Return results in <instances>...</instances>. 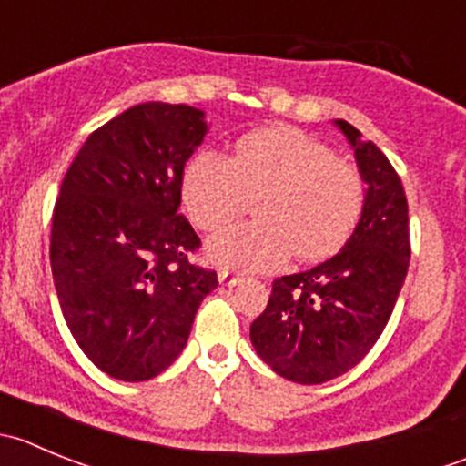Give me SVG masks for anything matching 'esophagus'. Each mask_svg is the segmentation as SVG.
<instances>
[{"mask_svg": "<svg viewBox=\"0 0 466 466\" xmlns=\"http://www.w3.org/2000/svg\"><path fill=\"white\" fill-rule=\"evenodd\" d=\"M241 279H243V277L238 275V272L228 270V268H220V270H218V281H220V284H225V286H237Z\"/></svg>", "mask_w": 466, "mask_h": 466, "instance_id": "obj_1", "label": "esophagus"}]
</instances>
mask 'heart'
Masks as SVG:
<instances>
[{
    "instance_id": "obj_1",
    "label": "heart",
    "mask_w": 466,
    "mask_h": 466,
    "mask_svg": "<svg viewBox=\"0 0 466 466\" xmlns=\"http://www.w3.org/2000/svg\"><path fill=\"white\" fill-rule=\"evenodd\" d=\"M257 200L255 223L209 241V257L241 270H272L336 255L359 225L365 177L327 144L290 126H268L237 142L232 159L205 150L182 177V203L207 232L225 228Z\"/></svg>"
}]
</instances>
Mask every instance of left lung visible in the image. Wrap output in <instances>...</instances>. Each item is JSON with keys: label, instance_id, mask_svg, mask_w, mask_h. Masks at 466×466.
I'll list each match as a JSON object with an SVG mask.
<instances>
[{"label": "left lung", "instance_id": "obj_1", "mask_svg": "<svg viewBox=\"0 0 466 466\" xmlns=\"http://www.w3.org/2000/svg\"><path fill=\"white\" fill-rule=\"evenodd\" d=\"M368 182L363 216L338 255L298 275L277 277L266 309L250 324L257 354L279 377L316 385L363 360L383 333L410 261L408 203L390 159L347 121Z\"/></svg>", "mask_w": 466, "mask_h": 466}]
</instances>
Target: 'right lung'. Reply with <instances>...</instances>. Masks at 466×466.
Wrapping results in <instances>:
<instances>
[{
    "label": "right lung",
    "instance_id": "1",
    "mask_svg": "<svg viewBox=\"0 0 466 466\" xmlns=\"http://www.w3.org/2000/svg\"><path fill=\"white\" fill-rule=\"evenodd\" d=\"M203 112L142 103L94 130L65 173L51 216V275L86 356L119 380L157 377L185 350L218 286L191 263L200 238L177 211Z\"/></svg>",
    "mask_w": 466,
    "mask_h": 466
}]
</instances>
